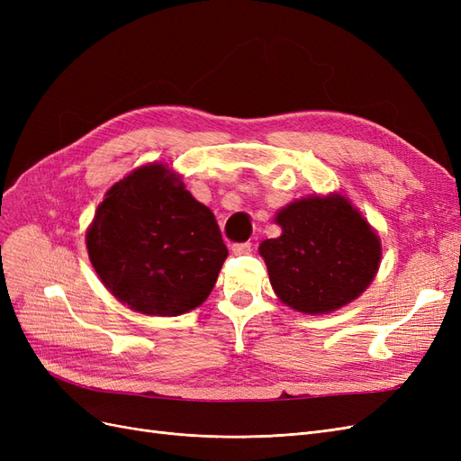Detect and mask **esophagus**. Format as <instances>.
<instances>
[{
	"mask_svg": "<svg viewBox=\"0 0 461 461\" xmlns=\"http://www.w3.org/2000/svg\"><path fill=\"white\" fill-rule=\"evenodd\" d=\"M252 252V242H242V244H234L232 246V254L234 256H246Z\"/></svg>",
	"mask_w": 461,
	"mask_h": 461,
	"instance_id": "esophagus-1",
	"label": "esophagus"
}]
</instances>
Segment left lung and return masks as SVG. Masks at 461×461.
<instances>
[{
    "mask_svg": "<svg viewBox=\"0 0 461 461\" xmlns=\"http://www.w3.org/2000/svg\"><path fill=\"white\" fill-rule=\"evenodd\" d=\"M278 239L263 240L269 281L288 308L323 315L361 296L379 271L381 240L342 194L310 196L276 213Z\"/></svg>",
    "mask_w": 461,
    "mask_h": 461,
    "instance_id": "left-lung-1",
    "label": "left lung"
}]
</instances>
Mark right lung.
Here are the masks:
<instances>
[{
	"label": "right lung",
	"mask_w": 461,
	"mask_h": 461,
	"mask_svg": "<svg viewBox=\"0 0 461 461\" xmlns=\"http://www.w3.org/2000/svg\"><path fill=\"white\" fill-rule=\"evenodd\" d=\"M86 248L111 294L158 317L202 305L229 256L212 209L163 163L138 167L107 190Z\"/></svg>",
	"instance_id": "1"
}]
</instances>
